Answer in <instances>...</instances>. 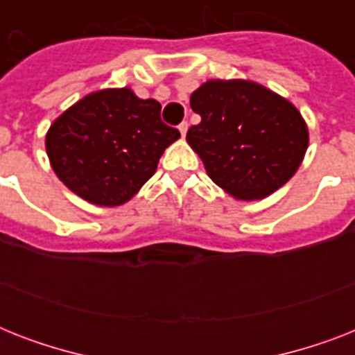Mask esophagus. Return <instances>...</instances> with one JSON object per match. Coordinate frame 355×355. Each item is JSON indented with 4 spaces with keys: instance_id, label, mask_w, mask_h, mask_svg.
Masks as SVG:
<instances>
[{
    "instance_id": "obj_1",
    "label": "esophagus",
    "mask_w": 355,
    "mask_h": 355,
    "mask_svg": "<svg viewBox=\"0 0 355 355\" xmlns=\"http://www.w3.org/2000/svg\"><path fill=\"white\" fill-rule=\"evenodd\" d=\"M178 130H180V134H182V138L186 136V132H188V121H182L180 125H178Z\"/></svg>"
}]
</instances>
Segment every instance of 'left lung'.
Wrapping results in <instances>:
<instances>
[{
    "label": "left lung",
    "instance_id": "8db88e82",
    "mask_svg": "<svg viewBox=\"0 0 355 355\" xmlns=\"http://www.w3.org/2000/svg\"><path fill=\"white\" fill-rule=\"evenodd\" d=\"M200 116L186 134L214 182L236 199H263L297 173L308 125L295 105L252 80H206L189 97Z\"/></svg>",
    "mask_w": 355,
    "mask_h": 355
}]
</instances>
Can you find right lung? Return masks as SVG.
Here are the masks:
<instances>
[{
  "instance_id": "right-lung-1",
  "label": "right lung",
  "mask_w": 355,
  "mask_h": 355,
  "mask_svg": "<svg viewBox=\"0 0 355 355\" xmlns=\"http://www.w3.org/2000/svg\"><path fill=\"white\" fill-rule=\"evenodd\" d=\"M160 103L130 88L94 92L58 116L46 134L53 171L80 199L97 206L130 200L180 138L160 119Z\"/></svg>"
}]
</instances>
